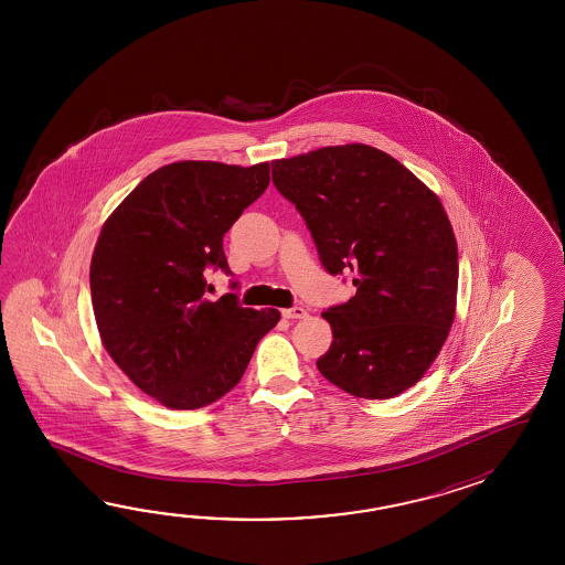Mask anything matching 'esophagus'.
I'll return each mask as SVG.
<instances>
[{
	"instance_id": "obj_1",
	"label": "esophagus",
	"mask_w": 565,
	"mask_h": 565,
	"mask_svg": "<svg viewBox=\"0 0 565 565\" xmlns=\"http://www.w3.org/2000/svg\"><path fill=\"white\" fill-rule=\"evenodd\" d=\"M285 319H305L307 311L302 307H292V309H282Z\"/></svg>"
}]
</instances>
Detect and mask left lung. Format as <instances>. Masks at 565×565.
Returning <instances> with one entry per match:
<instances>
[{"label": "left lung", "instance_id": "1", "mask_svg": "<svg viewBox=\"0 0 565 565\" xmlns=\"http://www.w3.org/2000/svg\"><path fill=\"white\" fill-rule=\"evenodd\" d=\"M273 183L299 210L329 275L358 292L323 312L333 343L324 377L351 396L387 399L420 380L455 321L458 248L440 200L370 145L273 161Z\"/></svg>", "mask_w": 565, "mask_h": 565}]
</instances>
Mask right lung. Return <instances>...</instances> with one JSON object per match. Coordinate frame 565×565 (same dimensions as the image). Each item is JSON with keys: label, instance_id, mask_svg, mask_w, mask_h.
I'll use <instances>...</instances> for the list:
<instances>
[{"label": "right lung", "instance_id": "add662e5", "mask_svg": "<svg viewBox=\"0 0 565 565\" xmlns=\"http://www.w3.org/2000/svg\"><path fill=\"white\" fill-rule=\"evenodd\" d=\"M268 181V163H171L149 173L100 230L90 297L103 345L168 408H204L226 396L280 319L277 309H244L238 292L205 299L207 270L232 275L224 234Z\"/></svg>", "mask_w": 565, "mask_h": 565}]
</instances>
